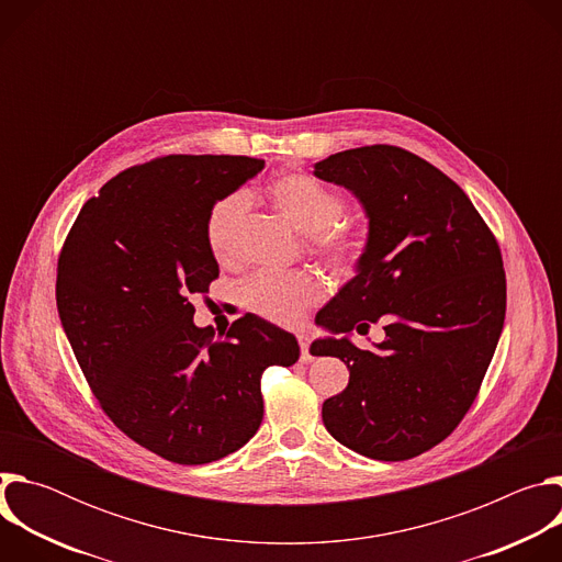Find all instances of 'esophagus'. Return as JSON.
Here are the masks:
<instances>
[{
  "label": "esophagus",
  "instance_id": "obj_1",
  "mask_svg": "<svg viewBox=\"0 0 562 562\" xmlns=\"http://www.w3.org/2000/svg\"><path fill=\"white\" fill-rule=\"evenodd\" d=\"M297 342H300V351H302V360L308 362L313 356L308 353V345H311V338L306 331H297Z\"/></svg>",
  "mask_w": 562,
  "mask_h": 562
}]
</instances>
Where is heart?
<instances>
[{"mask_svg":"<svg viewBox=\"0 0 562 562\" xmlns=\"http://www.w3.org/2000/svg\"><path fill=\"white\" fill-rule=\"evenodd\" d=\"M271 206L302 235H308L311 249L338 269H349L362 254L364 228L360 222L342 217V198L306 173H284L267 189ZM247 202L239 193L217 200L204 222L206 247L215 260H226L233 239L245 217ZM325 289L313 273H260L245 282L243 302L254 313L291 325L319 297Z\"/></svg>","mask_w":562,"mask_h":562,"instance_id":"b5f03b06","label":"heart"}]
</instances>
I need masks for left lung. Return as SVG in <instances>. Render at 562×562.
<instances>
[{
    "instance_id": "8db88e82",
    "label": "left lung",
    "mask_w": 562,
    "mask_h": 562,
    "mask_svg": "<svg viewBox=\"0 0 562 562\" xmlns=\"http://www.w3.org/2000/svg\"><path fill=\"white\" fill-rule=\"evenodd\" d=\"M313 176L347 189L367 217L356 276L317 311L329 336L313 356L349 369L325 400L327 431L373 460H407L442 442L471 407L505 325L507 286L496 239L467 193L397 146L329 155ZM385 319L373 352L350 342Z\"/></svg>"
}]
</instances>
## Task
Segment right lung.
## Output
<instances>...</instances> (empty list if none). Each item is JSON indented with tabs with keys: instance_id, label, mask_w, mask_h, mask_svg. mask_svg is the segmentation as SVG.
Segmentation results:
<instances>
[{
	"instance_id": "obj_1",
	"label": "right lung",
	"mask_w": 562,
	"mask_h": 562,
	"mask_svg": "<svg viewBox=\"0 0 562 562\" xmlns=\"http://www.w3.org/2000/svg\"><path fill=\"white\" fill-rule=\"evenodd\" d=\"M265 169L245 155H167L106 182L57 265V311L109 418L178 464L220 460L260 429V375L300 358L293 334L247 313L226 340L193 323L220 269L209 209Z\"/></svg>"
}]
</instances>
